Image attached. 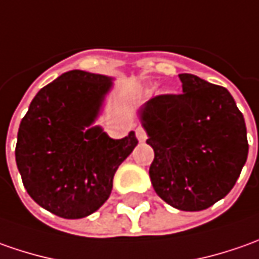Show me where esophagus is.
Listing matches in <instances>:
<instances>
[{"label":"esophagus","mask_w":259,"mask_h":259,"mask_svg":"<svg viewBox=\"0 0 259 259\" xmlns=\"http://www.w3.org/2000/svg\"><path fill=\"white\" fill-rule=\"evenodd\" d=\"M136 138H138L139 142H145V140H146L147 135L143 127H138V129H136Z\"/></svg>","instance_id":"obj_1"}]
</instances>
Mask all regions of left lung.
I'll return each instance as SVG.
<instances>
[{
	"mask_svg": "<svg viewBox=\"0 0 259 259\" xmlns=\"http://www.w3.org/2000/svg\"><path fill=\"white\" fill-rule=\"evenodd\" d=\"M182 94L157 96L138 110L155 159L157 195L179 210H203L234 188L248 157L242 113L225 87L183 73Z\"/></svg>",
	"mask_w": 259,
	"mask_h": 259,
	"instance_id": "1",
	"label": "left lung"
}]
</instances>
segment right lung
<instances>
[{
    "label": "right lung",
    "mask_w": 259,
    "mask_h": 259,
    "mask_svg": "<svg viewBox=\"0 0 259 259\" xmlns=\"http://www.w3.org/2000/svg\"><path fill=\"white\" fill-rule=\"evenodd\" d=\"M114 77L71 70L32 99L17 136L15 162L24 188L60 218L92 215L109 199L113 178L138 146L135 132L110 138L96 124Z\"/></svg>",
    "instance_id": "right-lung-1"
}]
</instances>
